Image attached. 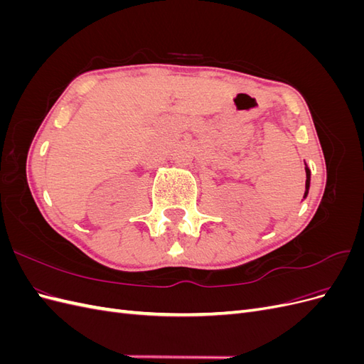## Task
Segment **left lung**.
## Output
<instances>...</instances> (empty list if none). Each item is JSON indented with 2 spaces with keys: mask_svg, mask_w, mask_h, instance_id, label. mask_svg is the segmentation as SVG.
I'll list each match as a JSON object with an SVG mask.
<instances>
[{
  "mask_svg": "<svg viewBox=\"0 0 364 364\" xmlns=\"http://www.w3.org/2000/svg\"><path fill=\"white\" fill-rule=\"evenodd\" d=\"M305 173H306V181H305V194H304V199L308 194V190H310V181H311V171L308 167H305Z\"/></svg>",
  "mask_w": 364,
  "mask_h": 364,
  "instance_id": "8db88e82",
  "label": "left lung"
}]
</instances>
